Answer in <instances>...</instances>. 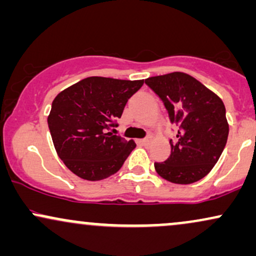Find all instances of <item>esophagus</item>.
Wrapping results in <instances>:
<instances>
[{
  "instance_id": "1",
  "label": "esophagus",
  "mask_w": 256,
  "mask_h": 256,
  "mask_svg": "<svg viewBox=\"0 0 256 256\" xmlns=\"http://www.w3.org/2000/svg\"><path fill=\"white\" fill-rule=\"evenodd\" d=\"M152 136H150V134H149L148 137L143 138V140H140V142H142L143 144H144V146H148V144H150V143H152Z\"/></svg>"
}]
</instances>
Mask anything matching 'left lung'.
<instances>
[{
    "label": "left lung",
    "mask_w": 256,
    "mask_h": 256,
    "mask_svg": "<svg viewBox=\"0 0 256 256\" xmlns=\"http://www.w3.org/2000/svg\"><path fill=\"white\" fill-rule=\"evenodd\" d=\"M144 82L162 101L171 124L178 126L176 140H170L171 155L155 162V170L171 183H195L210 172L228 142L225 106L186 73L173 72Z\"/></svg>",
    "instance_id": "8db88e82"
}]
</instances>
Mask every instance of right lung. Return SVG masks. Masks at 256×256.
I'll return each instance as SVG.
<instances>
[{"label":"right lung","mask_w":256,"mask_h":256,"mask_svg":"<svg viewBox=\"0 0 256 256\" xmlns=\"http://www.w3.org/2000/svg\"><path fill=\"white\" fill-rule=\"evenodd\" d=\"M143 80L89 77L54 98L48 126L58 158L86 180H101L122 168L134 140L108 132L116 128L128 100Z\"/></svg>","instance_id":"add662e5"}]
</instances>
